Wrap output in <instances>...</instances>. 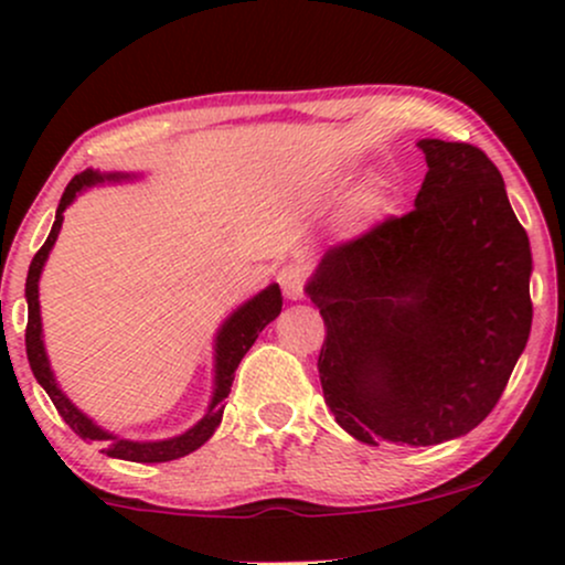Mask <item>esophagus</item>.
I'll use <instances>...</instances> for the list:
<instances>
[{
    "instance_id": "esophagus-1",
    "label": "esophagus",
    "mask_w": 565,
    "mask_h": 565,
    "mask_svg": "<svg viewBox=\"0 0 565 565\" xmlns=\"http://www.w3.org/2000/svg\"><path fill=\"white\" fill-rule=\"evenodd\" d=\"M278 284H281L284 295L289 300H302L305 295V270L300 265H287V268L278 270Z\"/></svg>"
}]
</instances>
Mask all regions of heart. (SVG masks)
<instances>
[{"label": "heart", "instance_id": "b5f03b06", "mask_svg": "<svg viewBox=\"0 0 565 565\" xmlns=\"http://www.w3.org/2000/svg\"><path fill=\"white\" fill-rule=\"evenodd\" d=\"M387 210V188L382 183H369L355 191V196L348 201L345 206V223L348 228L361 231L369 223L380 220Z\"/></svg>", "mask_w": 565, "mask_h": 565}]
</instances>
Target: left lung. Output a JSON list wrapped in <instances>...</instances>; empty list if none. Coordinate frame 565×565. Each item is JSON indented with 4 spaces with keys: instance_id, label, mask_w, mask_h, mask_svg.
Masks as SVG:
<instances>
[{
    "instance_id": "left-lung-1",
    "label": "left lung",
    "mask_w": 565,
    "mask_h": 565,
    "mask_svg": "<svg viewBox=\"0 0 565 565\" xmlns=\"http://www.w3.org/2000/svg\"><path fill=\"white\" fill-rule=\"evenodd\" d=\"M404 217L332 246L308 297L337 425L369 446H436L489 417L531 332V246L481 148L425 138Z\"/></svg>"
}]
</instances>
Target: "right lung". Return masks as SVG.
<instances>
[{
  "mask_svg": "<svg viewBox=\"0 0 565 565\" xmlns=\"http://www.w3.org/2000/svg\"><path fill=\"white\" fill-rule=\"evenodd\" d=\"M119 180H129V174L121 172H111L103 174L97 170H84L82 174H76L74 180L66 185L63 191L61 204H57L55 212V223L53 231H50L47 242L42 244V249L36 252L34 260L29 265V278H25V302H29V323H25V353H29V364L31 372L39 385L47 391L50 398L57 408L66 425L76 436L84 440H93V444L100 446V451H106L108 457L116 459H127V462H170V459H180L185 454L196 451L199 446H204L206 440L212 438V433L217 430L220 419H223V408H225V398H228L231 385H233V374H236L238 364L246 355V350L255 345L257 334L268 327L270 321L281 313V289L278 284H270L265 287L260 295H255L252 300H246L244 305H238L236 310L223 321V327L217 329L215 337V387H212V401L206 406V414L199 419L196 425L188 427L185 433L174 438H164V440H129V438H119L114 433L103 430L100 425L93 423L82 408H76L71 404V398L66 393L57 387V380L50 369V359L47 350H44V340H42V316H39V276H42L44 263H47L50 249H53L57 242V233H61L63 225V212L71 201L76 199V193H82L84 188H93L97 183H119Z\"/></svg>",
  "mask_w": 565,
  "mask_h": 565,
  "instance_id": "obj_1",
  "label": "right lung"
}]
</instances>
